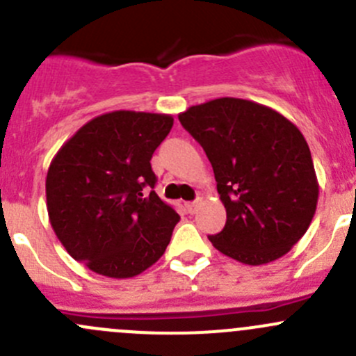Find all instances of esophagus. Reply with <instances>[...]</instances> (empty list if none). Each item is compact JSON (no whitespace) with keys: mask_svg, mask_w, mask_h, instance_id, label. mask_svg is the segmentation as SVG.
Segmentation results:
<instances>
[{"mask_svg":"<svg viewBox=\"0 0 356 356\" xmlns=\"http://www.w3.org/2000/svg\"><path fill=\"white\" fill-rule=\"evenodd\" d=\"M198 204H200V200H195V201H188V203H186V210H188V213H195L196 211V208H198Z\"/></svg>","mask_w":356,"mask_h":356,"instance_id":"34e87169","label":"esophagus"}]
</instances>
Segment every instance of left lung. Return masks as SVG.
I'll return each instance as SVG.
<instances>
[{
  "mask_svg": "<svg viewBox=\"0 0 356 356\" xmlns=\"http://www.w3.org/2000/svg\"><path fill=\"white\" fill-rule=\"evenodd\" d=\"M213 167L227 211L218 234L220 253L248 265L286 254L315 215L318 182L303 134L268 106L218 98L179 115Z\"/></svg>",
  "mask_w": 356,
  "mask_h": 356,
  "instance_id": "obj_1",
  "label": "left lung"
}]
</instances>
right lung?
<instances>
[{
	"mask_svg": "<svg viewBox=\"0 0 356 356\" xmlns=\"http://www.w3.org/2000/svg\"><path fill=\"white\" fill-rule=\"evenodd\" d=\"M172 125L170 115L111 111L82 125L53 158L49 222L68 254L96 274L134 277L170 243L181 217L153 191L149 160Z\"/></svg>",
	"mask_w": 356,
	"mask_h": 356,
	"instance_id": "obj_1",
	"label": "right lung"
}]
</instances>
